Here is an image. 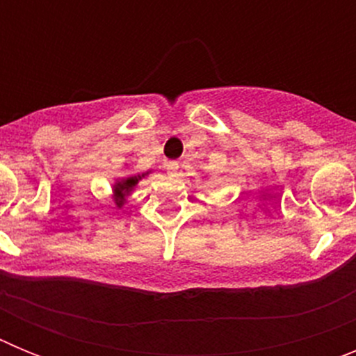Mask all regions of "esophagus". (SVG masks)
I'll return each instance as SVG.
<instances>
[{"instance_id":"1","label":"esophagus","mask_w":356,"mask_h":356,"mask_svg":"<svg viewBox=\"0 0 356 356\" xmlns=\"http://www.w3.org/2000/svg\"><path fill=\"white\" fill-rule=\"evenodd\" d=\"M178 169H180V163H178V162H168V163H165V171H168L169 176L178 175Z\"/></svg>"}]
</instances>
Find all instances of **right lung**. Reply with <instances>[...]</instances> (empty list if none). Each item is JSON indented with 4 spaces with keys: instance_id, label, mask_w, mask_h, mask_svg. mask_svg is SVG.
<instances>
[{
    "instance_id": "right-lung-1",
    "label": "right lung",
    "mask_w": 356,
    "mask_h": 356,
    "mask_svg": "<svg viewBox=\"0 0 356 356\" xmlns=\"http://www.w3.org/2000/svg\"><path fill=\"white\" fill-rule=\"evenodd\" d=\"M146 175L147 172H143V175L137 176H127V178H119V180L115 181L114 187H112V200H114L118 209H121V207L124 205L127 196H130L135 185L139 184V180H143Z\"/></svg>"
}]
</instances>
